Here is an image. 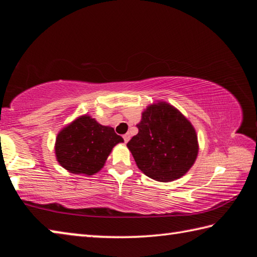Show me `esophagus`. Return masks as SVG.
Returning a JSON list of instances; mask_svg holds the SVG:
<instances>
[{
  "label": "esophagus",
  "instance_id": "34e87169",
  "mask_svg": "<svg viewBox=\"0 0 257 257\" xmlns=\"http://www.w3.org/2000/svg\"><path fill=\"white\" fill-rule=\"evenodd\" d=\"M123 139H124V143H128L129 142V139H130V135L129 134H125V135H123Z\"/></svg>",
  "mask_w": 257,
  "mask_h": 257
}]
</instances>
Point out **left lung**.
Segmentation results:
<instances>
[{"instance_id":"left-lung-1","label":"left lung","mask_w":257,"mask_h":257,"mask_svg":"<svg viewBox=\"0 0 257 257\" xmlns=\"http://www.w3.org/2000/svg\"><path fill=\"white\" fill-rule=\"evenodd\" d=\"M138 134L128 142L137 167L161 182L179 179L196 161L197 135L180 111L159 101L146 107L137 124Z\"/></svg>"}]
</instances>
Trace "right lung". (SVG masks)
<instances>
[{
    "mask_svg": "<svg viewBox=\"0 0 257 257\" xmlns=\"http://www.w3.org/2000/svg\"><path fill=\"white\" fill-rule=\"evenodd\" d=\"M122 142L112 127L99 124L86 114L61 129L55 141V156L69 172L92 176L104 167L113 147Z\"/></svg>",
    "mask_w": 257,
    "mask_h": 257,
    "instance_id": "1",
    "label": "right lung"
}]
</instances>
